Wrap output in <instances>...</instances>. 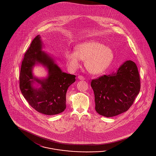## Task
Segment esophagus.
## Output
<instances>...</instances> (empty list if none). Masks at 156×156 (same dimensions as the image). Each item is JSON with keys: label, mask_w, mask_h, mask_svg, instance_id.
<instances>
[{"label": "esophagus", "mask_w": 156, "mask_h": 156, "mask_svg": "<svg viewBox=\"0 0 156 156\" xmlns=\"http://www.w3.org/2000/svg\"><path fill=\"white\" fill-rule=\"evenodd\" d=\"M78 78L79 80H85V78H84L83 76H82V75H79V76H78Z\"/></svg>", "instance_id": "1"}]
</instances>
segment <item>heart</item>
I'll return each instance as SVG.
<instances>
[{"instance_id": "b5f03b06", "label": "heart", "mask_w": 156, "mask_h": 156, "mask_svg": "<svg viewBox=\"0 0 156 156\" xmlns=\"http://www.w3.org/2000/svg\"><path fill=\"white\" fill-rule=\"evenodd\" d=\"M75 50H68L64 55L69 69H77L81 59L85 61L87 69L92 74L103 73L110 66L114 57L111 48L95 41L82 43L75 47Z\"/></svg>"}]
</instances>
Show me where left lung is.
<instances>
[{"mask_svg": "<svg viewBox=\"0 0 156 156\" xmlns=\"http://www.w3.org/2000/svg\"><path fill=\"white\" fill-rule=\"evenodd\" d=\"M95 110L101 115L113 117L128 111L140 90V78L136 64L127 61L112 75L92 80Z\"/></svg>", "mask_w": 156, "mask_h": 156, "instance_id": "1", "label": "left lung"}]
</instances>
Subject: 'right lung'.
Masks as SVG:
<instances>
[{"instance_id": "right-lung-1", "label": "right lung", "mask_w": 156, "mask_h": 156, "mask_svg": "<svg viewBox=\"0 0 156 156\" xmlns=\"http://www.w3.org/2000/svg\"><path fill=\"white\" fill-rule=\"evenodd\" d=\"M40 37L37 36L32 41L24 54L19 76V86L22 94L30 106L36 111L47 115H54L66 108V93L68 87L75 81V75L61 71L54 60L41 51ZM47 66L49 74L44 80L34 78L32 68L36 63ZM36 80L42 85L39 89L31 86Z\"/></svg>"}]
</instances>
